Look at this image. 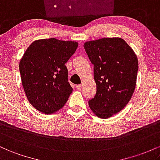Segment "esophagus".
Here are the masks:
<instances>
[{"instance_id": "obj_1", "label": "esophagus", "mask_w": 160, "mask_h": 160, "mask_svg": "<svg viewBox=\"0 0 160 160\" xmlns=\"http://www.w3.org/2000/svg\"><path fill=\"white\" fill-rule=\"evenodd\" d=\"M82 88V85H76V88H77V89L80 90L81 88Z\"/></svg>"}]
</instances>
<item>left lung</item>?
<instances>
[{
    "mask_svg": "<svg viewBox=\"0 0 160 160\" xmlns=\"http://www.w3.org/2000/svg\"><path fill=\"white\" fill-rule=\"evenodd\" d=\"M84 48L94 65L97 85L89 107L98 117L107 119L120 112L131 100L137 81V56L120 38L87 41Z\"/></svg>",
    "mask_w": 160,
    "mask_h": 160,
    "instance_id": "8db88e82",
    "label": "left lung"
}]
</instances>
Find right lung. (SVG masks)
<instances>
[{
    "label": "right lung",
    "mask_w": 160,
    "mask_h": 160,
    "mask_svg": "<svg viewBox=\"0 0 160 160\" xmlns=\"http://www.w3.org/2000/svg\"><path fill=\"white\" fill-rule=\"evenodd\" d=\"M78 48L75 41L56 38L32 43L19 62L22 87L29 103L51 114L65 105L72 92L65 64Z\"/></svg>",
    "instance_id": "right-lung-1"
}]
</instances>
